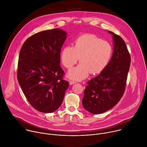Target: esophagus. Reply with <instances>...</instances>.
Returning <instances> with one entry per match:
<instances>
[{
  "mask_svg": "<svg viewBox=\"0 0 147 147\" xmlns=\"http://www.w3.org/2000/svg\"><path fill=\"white\" fill-rule=\"evenodd\" d=\"M76 83V82H74V81H69V84H71V85H72V84H75Z\"/></svg>",
  "mask_w": 147,
  "mask_h": 147,
  "instance_id": "obj_1",
  "label": "esophagus"
}]
</instances>
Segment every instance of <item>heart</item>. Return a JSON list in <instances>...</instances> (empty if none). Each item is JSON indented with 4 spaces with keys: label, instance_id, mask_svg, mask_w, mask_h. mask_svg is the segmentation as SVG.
Wrapping results in <instances>:
<instances>
[{
    "label": "heart",
    "instance_id": "1",
    "mask_svg": "<svg viewBox=\"0 0 147 147\" xmlns=\"http://www.w3.org/2000/svg\"><path fill=\"white\" fill-rule=\"evenodd\" d=\"M112 54L111 45L92 34H84L77 38L73 47L66 46L60 54L63 65L67 69L77 63L78 66L70 69L68 78L75 80L86 79L91 73L96 75L101 72L108 65Z\"/></svg>",
    "mask_w": 147,
    "mask_h": 147
}]
</instances>
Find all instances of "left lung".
Returning a JSON list of instances; mask_svg holds the SVG:
<instances>
[{"label":"left lung","instance_id":"left-lung-1","mask_svg":"<svg viewBox=\"0 0 147 147\" xmlns=\"http://www.w3.org/2000/svg\"><path fill=\"white\" fill-rule=\"evenodd\" d=\"M113 53L109 64L100 74L87 82L82 105L93 114L112 108L123 95L130 65V55L125 41L111 31Z\"/></svg>","mask_w":147,"mask_h":147}]
</instances>
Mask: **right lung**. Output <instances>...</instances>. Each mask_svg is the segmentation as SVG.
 <instances>
[{
  "label": "right lung",
  "mask_w": 147,
  "mask_h": 147,
  "mask_svg": "<svg viewBox=\"0 0 147 147\" xmlns=\"http://www.w3.org/2000/svg\"><path fill=\"white\" fill-rule=\"evenodd\" d=\"M67 37L61 29L43 31L29 37L21 49L17 79L29 104L41 112L51 113L59 108L68 87L60 65Z\"/></svg>",
  "instance_id": "add662e5"
}]
</instances>
